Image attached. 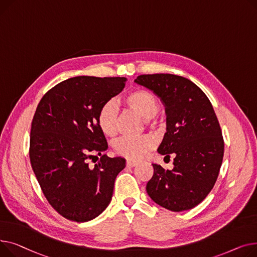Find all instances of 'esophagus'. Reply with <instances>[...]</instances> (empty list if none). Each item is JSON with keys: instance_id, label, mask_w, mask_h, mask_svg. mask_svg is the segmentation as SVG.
<instances>
[{"instance_id": "1", "label": "esophagus", "mask_w": 257, "mask_h": 257, "mask_svg": "<svg viewBox=\"0 0 257 257\" xmlns=\"http://www.w3.org/2000/svg\"><path fill=\"white\" fill-rule=\"evenodd\" d=\"M126 165L130 166V167H136V166L138 165V163L137 162H134V161H127Z\"/></svg>"}]
</instances>
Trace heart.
I'll return each instance as SVG.
<instances>
[{"label": "heart", "instance_id": "obj_1", "mask_svg": "<svg viewBox=\"0 0 257 257\" xmlns=\"http://www.w3.org/2000/svg\"><path fill=\"white\" fill-rule=\"evenodd\" d=\"M121 102L137 112L147 121H150L160 110L158 98L143 89L128 92L121 98ZM96 122L104 136L114 137L118 131V109L114 102L108 101L102 105L97 113ZM154 145L155 142L149 136H128L118 140L114 148L119 156L132 161H139L154 148Z\"/></svg>", "mask_w": 257, "mask_h": 257}]
</instances>
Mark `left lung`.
I'll use <instances>...</instances> for the list:
<instances>
[{
  "mask_svg": "<svg viewBox=\"0 0 257 257\" xmlns=\"http://www.w3.org/2000/svg\"><path fill=\"white\" fill-rule=\"evenodd\" d=\"M135 82L165 104L167 132L158 152L174 157L172 170L153 164L146 186L157 204L172 212L198 205L215 186L224 156V140L212 103L192 81L170 73L141 74Z\"/></svg>",
  "mask_w": 257,
  "mask_h": 257,
  "instance_id": "8db88e82",
  "label": "left lung"
}]
</instances>
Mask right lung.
I'll return each mask as SVG.
<instances>
[{
    "instance_id": "right-lung-1",
    "label": "right lung",
    "mask_w": 257,
    "mask_h": 257,
    "mask_svg": "<svg viewBox=\"0 0 257 257\" xmlns=\"http://www.w3.org/2000/svg\"><path fill=\"white\" fill-rule=\"evenodd\" d=\"M125 82L119 77L70 78L50 89L37 105L30 162L45 198L70 221L87 222L100 215L112 199L116 176L125 167L123 158L101 155L108 143L96 122L100 108L122 91ZM94 153L101 160L90 166Z\"/></svg>"
}]
</instances>
